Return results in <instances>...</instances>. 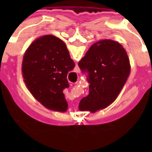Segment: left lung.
Wrapping results in <instances>:
<instances>
[{"label":"left lung","mask_w":152,"mask_h":152,"mask_svg":"<svg viewBox=\"0 0 152 152\" xmlns=\"http://www.w3.org/2000/svg\"><path fill=\"white\" fill-rule=\"evenodd\" d=\"M83 73H88L89 94L79 103L80 111L104 109L116 100L130 74L126 50L119 42L103 39L93 44L78 62Z\"/></svg>","instance_id":"8db88e82"}]
</instances>
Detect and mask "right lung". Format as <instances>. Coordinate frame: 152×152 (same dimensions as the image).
<instances>
[{
  "instance_id": "add662e5",
  "label": "right lung",
  "mask_w": 152,
  "mask_h": 152,
  "mask_svg": "<svg viewBox=\"0 0 152 152\" xmlns=\"http://www.w3.org/2000/svg\"><path fill=\"white\" fill-rule=\"evenodd\" d=\"M75 64L62 40L52 35L36 39L26 49L22 62L26 88L41 104L51 110H68L63 90L69 87L67 75Z\"/></svg>"
}]
</instances>
